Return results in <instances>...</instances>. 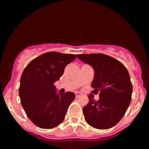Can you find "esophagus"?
Returning a JSON list of instances; mask_svg holds the SVG:
<instances>
[{"mask_svg": "<svg viewBox=\"0 0 149 149\" xmlns=\"http://www.w3.org/2000/svg\"><path fill=\"white\" fill-rule=\"evenodd\" d=\"M75 94H76V97H78L81 95V93H80L78 92H76L75 93Z\"/></svg>", "mask_w": 149, "mask_h": 149, "instance_id": "obj_1", "label": "esophagus"}]
</instances>
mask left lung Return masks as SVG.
Returning <instances> with one entry per match:
<instances>
[{"mask_svg":"<svg viewBox=\"0 0 149 149\" xmlns=\"http://www.w3.org/2000/svg\"><path fill=\"white\" fill-rule=\"evenodd\" d=\"M77 57L94 68L92 93H99L100 97L96 101L88 96L89 102L83 107L86 122L99 130L114 127L124 117L132 100L133 88L128 71L118 60L103 54Z\"/></svg>","mask_w":149,"mask_h":149,"instance_id":"obj_1","label":"left lung"}]
</instances>
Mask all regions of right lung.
<instances>
[{
  "instance_id": "obj_1",
  "label": "right lung",
  "mask_w": 149,
  "mask_h": 149,
  "mask_svg": "<svg viewBox=\"0 0 149 149\" xmlns=\"http://www.w3.org/2000/svg\"><path fill=\"white\" fill-rule=\"evenodd\" d=\"M76 56L50 52L34 58L20 78L19 95L28 118L37 127L52 129L64 120L75 99L73 92L58 95L54 83L63 75L65 67Z\"/></svg>"
}]
</instances>
